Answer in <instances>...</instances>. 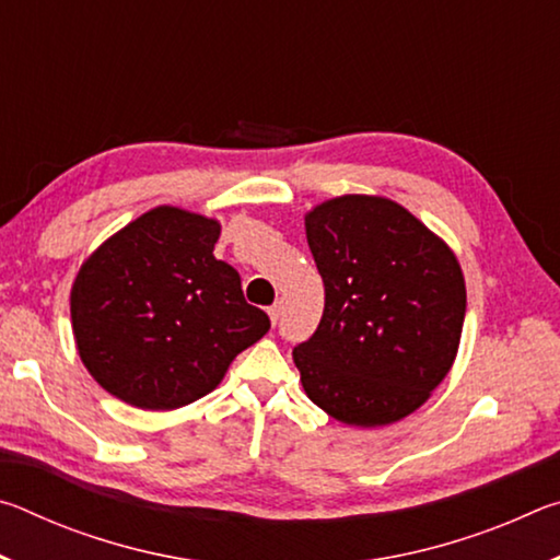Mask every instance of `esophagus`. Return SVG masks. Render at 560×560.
I'll use <instances>...</instances> for the list:
<instances>
[{
	"instance_id": "1",
	"label": "esophagus",
	"mask_w": 560,
	"mask_h": 560,
	"mask_svg": "<svg viewBox=\"0 0 560 560\" xmlns=\"http://www.w3.org/2000/svg\"><path fill=\"white\" fill-rule=\"evenodd\" d=\"M281 311H283V303H281V301L273 303V306H269V311H267V314H269V318H271V324H273V326L279 324V318H281Z\"/></svg>"
}]
</instances>
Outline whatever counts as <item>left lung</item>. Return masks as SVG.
<instances>
[{
    "label": "left lung",
    "instance_id": "8db88e82",
    "mask_svg": "<svg viewBox=\"0 0 560 560\" xmlns=\"http://www.w3.org/2000/svg\"><path fill=\"white\" fill-rule=\"evenodd\" d=\"M326 287L316 334L293 348L308 400L353 428H385L430 400L459 350L467 287L457 254L381 195L303 217Z\"/></svg>",
    "mask_w": 560,
    "mask_h": 560
}]
</instances>
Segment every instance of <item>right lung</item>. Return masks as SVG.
<instances>
[{
  "label": "right lung",
  "instance_id": "1",
  "mask_svg": "<svg viewBox=\"0 0 560 560\" xmlns=\"http://www.w3.org/2000/svg\"><path fill=\"white\" fill-rule=\"evenodd\" d=\"M212 217L160 205L110 234L71 287L75 350L93 381L140 410H177L222 383L269 330L242 279L214 259Z\"/></svg>",
  "mask_w": 560,
  "mask_h": 560
}]
</instances>
